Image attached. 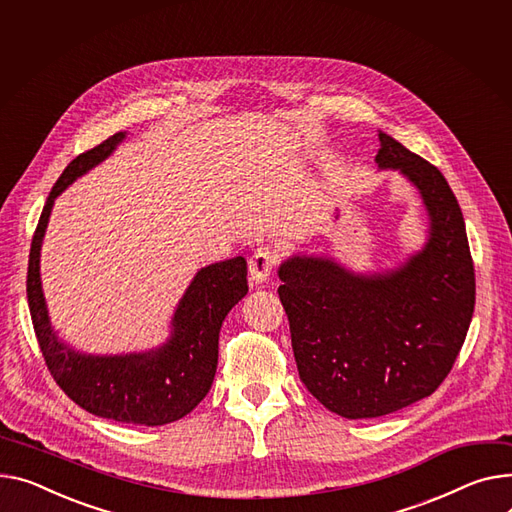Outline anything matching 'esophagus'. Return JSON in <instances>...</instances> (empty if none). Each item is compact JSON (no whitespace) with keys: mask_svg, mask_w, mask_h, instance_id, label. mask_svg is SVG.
<instances>
[{"mask_svg":"<svg viewBox=\"0 0 512 512\" xmlns=\"http://www.w3.org/2000/svg\"><path fill=\"white\" fill-rule=\"evenodd\" d=\"M278 265V251L274 247H259L251 257H249V274L255 284L265 282L271 271Z\"/></svg>","mask_w":512,"mask_h":512,"instance_id":"obj_1","label":"esophagus"}]
</instances>
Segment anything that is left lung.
<instances>
[{"mask_svg":"<svg viewBox=\"0 0 512 512\" xmlns=\"http://www.w3.org/2000/svg\"><path fill=\"white\" fill-rule=\"evenodd\" d=\"M374 156L422 193L430 241L387 276H354L329 259L292 257L278 288L302 383L348 420L393 414L451 372L473 317L475 271L463 214L440 170L379 133Z\"/></svg>","mask_w":512,"mask_h":512,"instance_id":"1","label":"left lung"}]
</instances>
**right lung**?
I'll return each mask as SVG.
<instances>
[{
  "label": "right lung",
  "mask_w": 512,
  "mask_h": 512,
  "mask_svg": "<svg viewBox=\"0 0 512 512\" xmlns=\"http://www.w3.org/2000/svg\"><path fill=\"white\" fill-rule=\"evenodd\" d=\"M123 138L125 133L119 131L76 156L53 185L32 236L26 296L45 364L67 397L100 418L162 426L187 416L208 395L218 366L222 321L249 290L247 259L234 257L199 271L179 302L173 337L156 352L98 358L61 346L49 325L39 276V255L49 214L55 197L88 168L105 160Z\"/></svg>",
  "instance_id": "right-lung-1"
}]
</instances>
